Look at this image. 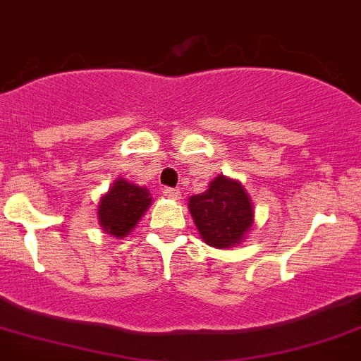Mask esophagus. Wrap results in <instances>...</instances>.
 I'll return each mask as SVG.
<instances>
[{
    "label": "esophagus",
    "instance_id": "34e87169",
    "mask_svg": "<svg viewBox=\"0 0 361 361\" xmlns=\"http://www.w3.org/2000/svg\"><path fill=\"white\" fill-rule=\"evenodd\" d=\"M164 195H167V197H169V199H180L181 197V192L178 190V188L166 187V188H164Z\"/></svg>",
    "mask_w": 361,
    "mask_h": 361
}]
</instances>
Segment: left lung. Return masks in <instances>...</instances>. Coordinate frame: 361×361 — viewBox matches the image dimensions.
<instances>
[{
  "mask_svg": "<svg viewBox=\"0 0 361 361\" xmlns=\"http://www.w3.org/2000/svg\"><path fill=\"white\" fill-rule=\"evenodd\" d=\"M188 209L202 240L216 248L240 243L254 219L250 197L245 188L224 174L212 181L208 190L192 195Z\"/></svg>",
  "mask_w": 361,
  "mask_h": 361,
  "instance_id": "obj_1",
  "label": "left lung"
}]
</instances>
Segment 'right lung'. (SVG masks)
I'll return each instance as SVG.
<instances>
[{"mask_svg": "<svg viewBox=\"0 0 361 361\" xmlns=\"http://www.w3.org/2000/svg\"><path fill=\"white\" fill-rule=\"evenodd\" d=\"M149 204L152 197L148 188L128 183L127 180H118L100 199L99 222L106 233L123 238L134 229Z\"/></svg>", "mask_w": 361, "mask_h": 361, "instance_id": "1", "label": "right lung"}]
</instances>
